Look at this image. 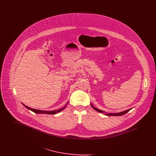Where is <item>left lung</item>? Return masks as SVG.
<instances>
[{
    "mask_svg": "<svg viewBox=\"0 0 156 156\" xmlns=\"http://www.w3.org/2000/svg\"><path fill=\"white\" fill-rule=\"evenodd\" d=\"M90 105H91L92 108L94 109H95V111H97V112H99V113H103V114L106 115V116H122V115H123L126 114V113H127L129 111H130L132 109H133V108H130V109H129L126 110V111H125L121 112H119V113H106V112L100 110V109H97L95 107H94L92 104H90Z\"/></svg>",
    "mask_w": 156,
    "mask_h": 156,
    "instance_id": "left-lung-1",
    "label": "left lung"
}]
</instances>
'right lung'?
I'll use <instances>...</instances> for the list:
<instances>
[{"instance_id": "right-lung-1", "label": "right lung", "mask_w": 156, "mask_h": 156, "mask_svg": "<svg viewBox=\"0 0 156 156\" xmlns=\"http://www.w3.org/2000/svg\"><path fill=\"white\" fill-rule=\"evenodd\" d=\"M68 101L67 102L66 105L64 108H61V109H60L55 110V111H41V110H38V109H35L31 108L30 107H29V106H27L25 105L24 104H23V103H22V104L23 105L25 108H27V109H28L29 110H30V111H33V112L36 113H38V114L41 113V114H51V115H54V114H56V113H58L59 112L63 111V110L66 108V106H67V105L68 104Z\"/></svg>"}]
</instances>
